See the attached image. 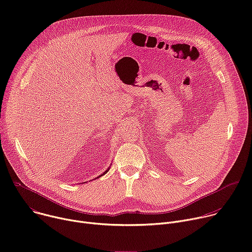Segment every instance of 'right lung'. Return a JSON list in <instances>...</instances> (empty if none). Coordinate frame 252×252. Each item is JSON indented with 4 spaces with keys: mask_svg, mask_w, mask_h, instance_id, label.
<instances>
[{
    "mask_svg": "<svg viewBox=\"0 0 252 252\" xmlns=\"http://www.w3.org/2000/svg\"><path fill=\"white\" fill-rule=\"evenodd\" d=\"M107 171H109V169H107V170H105V171H104V172H103L102 174H105V172H107ZM102 174H101V175H102ZM98 177H99V176H98Z\"/></svg>",
    "mask_w": 252,
    "mask_h": 252,
    "instance_id": "obj_1",
    "label": "right lung"
}]
</instances>
